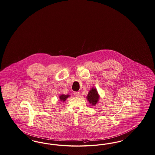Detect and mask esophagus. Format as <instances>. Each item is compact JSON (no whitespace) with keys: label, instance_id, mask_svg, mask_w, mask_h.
<instances>
[{"label":"esophagus","instance_id":"1","mask_svg":"<svg viewBox=\"0 0 155 155\" xmlns=\"http://www.w3.org/2000/svg\"><path fill=\"white\" fill-rule=\"evenodd\" d=\"M74 95L75 97H80V93L79 92H74Z\"/></svg>","mask_w":155,"mask_h":155}]
</instances>
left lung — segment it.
Wrapping results in <instances>:
<instances>
[{
    "label": "left lung",
    "instance_id": "left-lung-1",
    "mask_svg": "<svg viewBox=\"0 0 155 155\" xmlns=\"http://www.w3.org/2000/svg\"><path fill=\"white\" fill-rule=\"evenodd\" d=\"M87 100L92 105H95L99 100V95L96 88L92 87L87 94Z\"/></svg>",
    "mask_w": 155,
    "mask_h": 155
}]
</instances>
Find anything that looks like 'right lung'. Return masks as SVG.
I'll return each mask as SVG.
<instances>
[{"mask_svg": "<svg viewBox=\"0 0 155 155\" xmlns=\"http://www.w3.org/2000/svg\"><path fill=\"white\" fill-rule=\"evenodd\" d=\"M70 96L68 95V94H66V95H65V94H62V95H61L60 96H59V99L61 101H64L66 99H68V97H69Z\"/></svg>", "mask_w": 155, "mask_h": 155, "instance_id": "obj_1", "label": "right lung"}]
</instances>
